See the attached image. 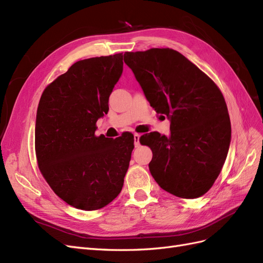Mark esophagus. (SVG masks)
Returning <instances> with one entry per match:
<instances>
[{
  "mask_svg": "<svg viewBox=\"0 0 263 263\" xmlns=\"http://www.w3.org/2000/svg\"><path fill=\"white\" fill-rule=\"evenodd\" d=\"M139 139H140V135L138 134H134V142H135V147L139 146Z\"/></svg>",
  "mask_w": 263,
  "mask_h": 263,
  "instance_id": "esophagus-1",
  "label": "esophagus"
}]
</instances>
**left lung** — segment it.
Instances as JSON below:
<instances>
[{
    "instance_id": "obj_1",
    "label": "left lung",
    "mask_w": 263,
    "mask_h": 263,
    "mask_svg": "<svg viewBox=\"0 0 263 263\" xmlns=\"http://www.w3.org/2000/svg\"><path fill=\"white\" fill-rule=\"evenodd\" d=\"M124 61L150 106L170 121L169 136L150 133L140 138L153 150L151 176L176 196L205 194L224 165L232 139L221 92L203 71L173 49L125 52Z\"/></svg>"
}]
</instances>
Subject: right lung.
<instances>
[{"label": "right lung", "mask_w": 263, "mask_h": 263, "mask_svg": "<svg viewBox=\"0 0 263 263\" xmlns=\"http://www.w3.org/2000/svg\"><path fill=\"white\" fill-rule=\"evenodd\" d=\"M123 54L80 60L46 87L39 101L35 149L39 170L61 200L83 211L121 193L134 136L97 137L98 119L123 73Z\"/></svg>", "instance_id": "right-lung-1"}]
</instances>
